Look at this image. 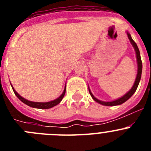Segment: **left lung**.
Segmentation results:
<instances>
[{"label": "left lung", "instance_id": "obj_1", "mask_svg": "<svg viewBox=\"0 0 151 151\" xmlns=\"http://www.w3.org/2000/svg\"><path fill=\"white\" fill-rule=\"evenodd\" d=\"M127 35H128V38H129V41H130L131 44L132 45V46L134 47V50H135V53H136V58H137V62H138V74H137V76H136L135 78V81H134V83L133 85L132 88H131V90L129 91L128 93L125 94L124 96H122V97L120 98H119V99L116 100V101H110V102H106V101H101L100 100L97 99L95 97H94L92 93L91 92L90 89L88 88L89 90V93H90L91 96V97L94 99V101H95L96 102L99 103L101 104L102 105H104V106H116V105H120L122 104H123L124 102L129 100L132 96L134 94V93L135 92V91L137 90V88L138 86V84L140 82V80H141V73H142V62H141V54H140V51H139V49H138V46L136 45V43L133 41V39L131 37L130 34L127 32Z\"/></svg>", "mask_w": 151, "mask_h": 151}]
</instances>
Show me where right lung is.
<instances>
[{"instance_id": "right-lung-1", "label": "right lung", "mask_w": 151, "mask_h": 151, "mask_svg": "<svg viewBox=\"0 0 151 151\" xmlns=\"http://www.w3.org/2000/svg\"><path fill=\"white\" fill-rule=\"evenodd\" d=\"M12 88H13V92L15 93L16 96L18 97L19 99L22 102H23L25 104L28 105V106H31V107H33V108H38V109H49V108H51L53 106H56L58 104L60 103V101H62L64 95H65V93H66V86H65V88H64L63 92V94L60 96L57 99L54 100V101H49V102H33V101H28V100L25 99L23 98L22 97H21L19 94L14 90V88H13L12 86Z\"/></svg>"}]
</instances>
